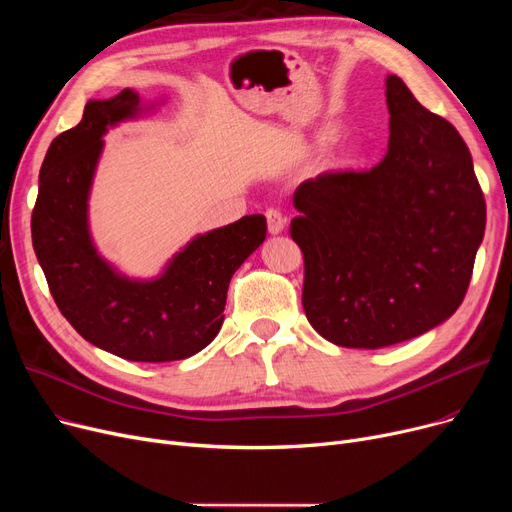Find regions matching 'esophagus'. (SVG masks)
Segmentation results:
<instances>
[{
	"label": "esophagus",
	"instance_id": "obj_1",
	"mask_svg": "<svg viewBox=\"0 0 512 512\" xmlns=\"http://www.w3.org/2000/svg\"><path fill=\"white\" fill-rule=\"evenodd\" d=\"M265 218H267V230H270L272 234H280L284 230V224H286V218L282 215L280 209H274L270 207L265 211Z\"/></svg>",
	"mask_w": 512,
	"mask_h": 512
}]
</instances>
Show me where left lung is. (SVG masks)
<instances>
[{
    "instance_id": "1",
    "label": "left lung",
    "mask_w": 512,
    "mask_h": 512,
    "mask_svg": "<svg viewBox=\"0 0 512 512\" xmlns=\"http://www.w3.org/2000/svg\"><path fill=\"white\" fill-rule=\"evenodd\" d=\"M388 151L371 170H334L294 191L303 309L326 340L382 348L436 328L463 303L486 230V199L456 128L394 74Z\"/></svg>"
}]
</instances>
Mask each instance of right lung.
I'll list each match as a JSON object with an SVG mask.
<instances>
[{
  "instance_id": "right-lung-1",
  "label": "right lung",
  "mask_w": 512,
  "mask_h": 512,
  "mask_svg": "<svg viewBox=\"0 0 512 512\" xmlns=\"http://www.w3.org/2000/svg\"><path fill=\"white\" fill-rule=\"evenodd\" d=\"M124 89L89 101L83 120L51 141L33 209V247L70 326L116 357L166 363L193 357L218 336L234 272L265 240L259 213L197 236L155 280H130L103 261L89 234L87 199L107 126L139 112Z\"/></svg>"
}]
</instances>
